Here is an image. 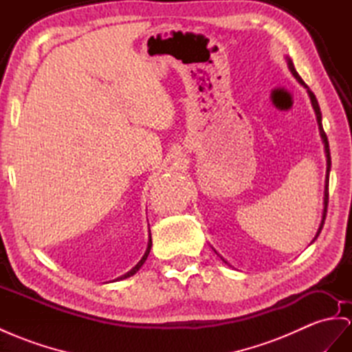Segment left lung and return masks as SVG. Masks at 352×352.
Segmentation results:
<instances>
[{
    "label": "left lung",
    "mask_w": 352,
    "mask_h": 352,
    "mask_svg": "<svg viewBox=\"0 0 352 352\" xmlns=\"http://www.w3.org/2000/svg\"><path fill=\"white\" fill-rule=\"evenodd\" d=\"M288 67H290L293 76H294L297 80H299V82H300L302 85H305V82L302 80V77H300L299 74H297V71H296V68H294V65H293V62H292L290 59H288ZM308 94H309V96H311V101H312V107H314V110H315V114H317V122H318L320 133H321V138H322V141H324V147H326V155H327L326 190H324V212H322V220H321V224H320V229H318V232H317V236H315V238H318V235L321 233V229H322V226H324V220H326V215H327V205H329V174H330L331 159H330V148H329V140H327V135H326V132H324V129H322V123H321V111H320L318 101H317V98H315L314 92H311V90H308Z\"/></svg>",
    "instance_id": "obj_1"
}]
</instances>
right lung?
<instances>
[{"label":"right lung","mask_w":352,"mask_h":352,"mask_svg":"<svg viewBox=\"0 0 352 352\" xmlns=\"http://www.w3.org/2000/svg\"><path fill=\"white\" fill-rule=\"evenodd\" d=\"M150 248H151V236H150V241H148V247H147V251H146V254H144L142 256V258L140 260V263L137 265V266H135L132 270H129V272L128 274H124L123 276H120V278H117V279H124V278H129V276H132L133 274H137V270L144 265V262H146V260H147V256H148V253H150Z\"/></svg>","instance_id":"obj_1"}]
</instances>
